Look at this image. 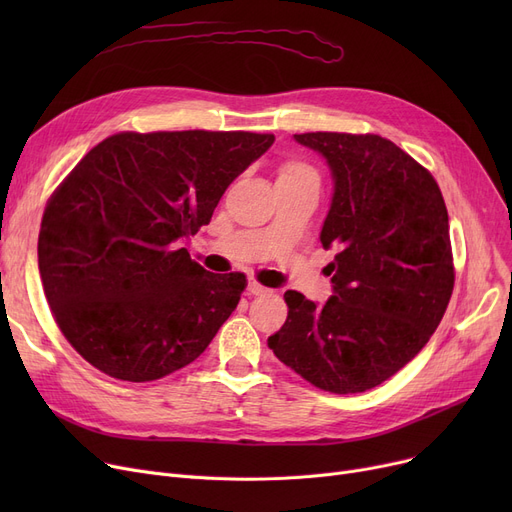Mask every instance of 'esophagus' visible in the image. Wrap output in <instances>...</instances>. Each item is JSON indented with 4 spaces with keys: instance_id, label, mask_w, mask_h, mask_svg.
<instances>
[{
    "instance_id": "34e87169",
    "label": "esophagus",
    "mask_w": 512,
    "mask_h": 512,
    "mask_svg": "<svg viewBox=\"0 0 512 512\" xmlns=\"http://www.w3.org/2000/svg\"><path fill=\"white\" fill-rule=\"evenodd\" d=\"M247 290H249V294H255V297H261V294H267V292H270V288L261 286V284H259V282H255V280H251V282H249Z\"/></svg>"
}]
</instances>
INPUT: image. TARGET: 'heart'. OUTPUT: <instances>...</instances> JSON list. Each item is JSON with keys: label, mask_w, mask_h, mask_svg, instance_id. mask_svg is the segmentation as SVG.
Instances as JSON below:
<instances>
[{"label": "heart", "mask_w": 512, "mask_h": 512, "mask_svg": "<svg viewBox=\"0 0 512 512\" xmlns=\"http://www.w3.org/2000/svg\"><path fill=\"white\" fill-rule=\"evenodd\" d=\"M303 176H315L313 168H309L303 161H288L282 166L280 178H303Z\"/></svg>", "instance_id": "b5f03b06"}]
</instances>
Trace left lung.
<instances>
[{"instance_id": "8db88e82", "label": "left lung", "mask_w": 512, "mask_h": 512, "mask_svg": "<svg viewBox=\"0 0 512 512\" xmlns=\"http://www.w3.org/2000/svg\"><path fill=\"white\" fill-rule=\"evenodd\" d=\"M332 174L321 226L332 297L315 305L286 290L288 317L267 338L274 355L313 386L357 394L405 367L436 332L448 307L454 267L448 211L423 166L378 134L305 132Z\"/></svg>"}]
</instances>
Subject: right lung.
I'll use <instances>...</instances> for the list:
<instances>
[{"label": "right lung", "instance_id": "obj_1", "mask_svg": "<svg viewBox=\"0 0 512 512\" xmlns=\"http://www.w3.org/2000/svg\"><path fill=\"white\" fill-rule=\"evenodd\" d=\"M274 145L257 132H120L51 195L39 274L66 340L124 382L193 363L236 309L242 274H211L180 247L230 182Z\"/></svg>", "mask_w": 512, "mask_h": 512}]
</instances>
